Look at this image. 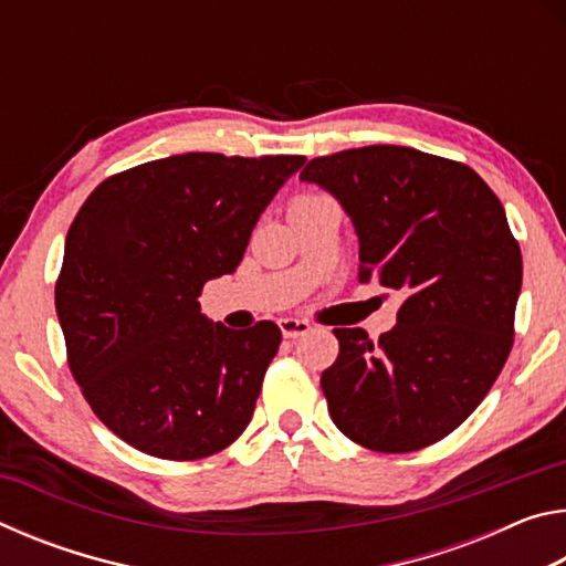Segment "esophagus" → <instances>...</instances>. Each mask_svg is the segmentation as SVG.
<instances>
[{"mask_svg":"<svg viewBox=\"0 0 566 566\" xmlns=\"http://www.w3.org/2000/svg\"><path fill=\"white\" fill-rule=\"evenodd\" d=\"M280 329L286 339H296L302 337V334H306L312 329V324L306 319H296V317H284L280 319Z\"/></svg>","mask_w":566,"mask_h":566,"instance_id":"obj_1","label":"esophagus"}]
</instances>
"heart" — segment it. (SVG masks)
Returning <instances> with one entry per match:
<instances>
[{
	"instance_id": "b5f03b06",
	"label": "heart",
	"mask_w": 566,
	"mask_h": 566,
	"mask_svg": "<svg viewBox=\"0 0 566 566\" xmlns=\"http://www.w3.org/2000/svg\"><path fill=\"white\" fill-rule=\"evenodd\" d=\"M322 195H302V197H296L294 199V205H302V202H312V199H319Z\"/></svg>"
}]
</instances>
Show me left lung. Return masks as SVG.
<instances>
[{"instance_id":"1","label":"left lung","mask_w":566,"mask_h":566,"mask_svg":"<svg viewBox=\"0 0 566 566\" xmlns=\"http://www.w3.org/2000/svg\"><path fill=\"white\" fill-rule=\"evenodd\" d=\"M359 237V282L397 290L395 329L377 342L334 329L322 371L332 421L385 454L444 439L500 377L514 337L522 252L486 181L462 161L395 145L317 157L302 169Z\"/></svg>"}]
</instances>
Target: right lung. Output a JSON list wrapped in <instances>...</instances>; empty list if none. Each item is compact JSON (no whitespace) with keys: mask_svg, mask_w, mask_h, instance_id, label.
<instances>
[{"mask_svg":"<svg viewBox=\"0 0 566 566\" xmlns=\"http://www.w3.org/2000/svg\"><path fill=\"white\" fill-rule=\"evenodd\" d=\"M304 161L187 151L104 179L74 217L54 286L66 359L94 415L139 452L189 462L247 429L282 332L209 322L199 294L237 270Z\"/></svg>","mask_w":566,"mask_h":566,"instance_id":"add662e5","label":"right lung"}]
</instances>
